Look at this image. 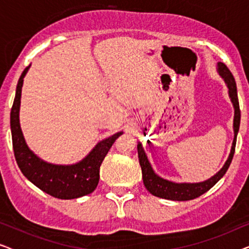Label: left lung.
<instances>
[{
	"label": "left lung",
	"mask_w": 249,
	"mask_h": 249,
	"mask_svg": "<svg viewBox=\"0 0 249 249\" xmlns=\"http://www.w3.org/2000/svg\"><path fill=\"white\" fill-rule=\"evenodd\" d=\"M217 72L221 78L224 80L228 87V94L231 100V103L233 105L234 115H233V142L231 146L230 154L228 156L226 163H224L220 171H217L213 177L205 181L200 182H173L170 180H166L159 175H156L154 170H153L151 163H149L147 155L144 151L142 142H138L137 149H138V159L139 164L142 168V181L146 189L148 190L152 195L160 198L170 199V200H190L196 198L210 190L222 177L226 175L227 170L229 169L230 163L232 161L234 148H236L237 135L239 131L240 125V110H239V102H238V94H237V86L236 81L232 73L228 69L227 66L222 62H217Z\"/></svg>",
	"instance_id": "obj_1"
}]
</instances>
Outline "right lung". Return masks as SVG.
Listing matches in <instances>:
<instances>
[{"label":"right lung","instance_id":"obj_1","mask_svg":"<svg viewBox=\"0 0 249 249\" xmlns=\"http://www.w3.org/2000/svg\"><path fill=\"white\" fill-rule=\"evenodd\" d=\"M30 66L22 71L16 89V97L10 113L13 152L23 176L40 190L60 199L79 198L93 193L100 180V168L111 146L124 131L98 142L95 147L74 164H52L38 158L28 147L20 127L19 111L23 78Z\"/></svg>","mask_w":249,"mask_h":249}]
</instances>
